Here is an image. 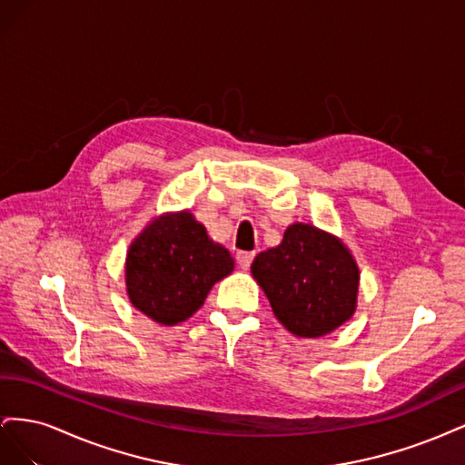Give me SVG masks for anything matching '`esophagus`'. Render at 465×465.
I'll return each instance as SVG.
<instances>
[{
  "mask_svg": "<svg viewBox=\"0 0 465 465\" xmlns=\"http://www.w3.org/2000/svg\"><path fill=\"white\" fill-rule=\"evenodd\" d=\"M252 260H254V252H238L236 254V262L242 267V270H248V267L252 265Z\"/></svg>",
  "mask_w": 465,
  "mask_h": 465,
  "instance_id": "34e87169",
  "label": "esophagus"
}]
</instances>
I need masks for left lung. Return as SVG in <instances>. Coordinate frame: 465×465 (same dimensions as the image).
Instances as JSON below:
<instances>
[{"instance_id":"left-lung-1","label":"left lung","mask_w":465,"mask_h":465,"mask_svg":"<svg viewBox=\"0 0 465 465\" xmlns=\"http://www.w3.org/2000/svg\"><path fill=\"white\" fill-rule=\"evenodd\" d=\"M252 275L294 335H326L353 316L357 263L337 238L312 224H291L283 242L254 258Z\"/></svg>"}]
</instances>
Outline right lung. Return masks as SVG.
<instances>
[{"label": "right lung", "mask_w": 465, "mask_h": 465, "mask_svg": "<svg viewBox=\"0 0 465 465\" xmlns=\"http://www.w3.org/2000/svg\"><path fill=\"white\" fill-rule=\"evenodd\" d=\"M234 267L229 250L209 241L188 211L161 217L135 238L125 262L130 301L154 322L188 320Z\"/></svg>", "instance_id": "1"}]
</instances>
